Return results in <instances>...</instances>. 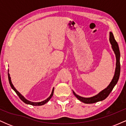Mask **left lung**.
I'll return each mask as SVG.
<instances>
[{
    "mask_svg": "<svg viewBox=\"0 0 126 126\" xmlns=\"http://www.w3.org/2000/svg\"><path fill=\"white\" fill-rule=\"evenodd\" d=\"M110 43L112 45V48L113 49V51H114V53L115 54V57H116V68H115V72L114 78L112 79V80H111L110 85L107 86V88H105L103 91L99 92L98 95H95V96H93V97L83 98L79 96V95H76L73 92V94L75 95V96L79 100L84 102L85 104H93L95 103L96 102H98V101H101L105 99L109 95L112 89H113L114 87L116 85V83H117L118 79H119L120 73V53L118 45L117 43V41H115L112 32L110 33Z\"/></svg>",
    "mask_w": 126,
    "mask_h": 126,
    "instance_id": "1",
    "label": "left lung"
}]
</instances>
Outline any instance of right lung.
<instances>
[{
  "mask_svg": "<svg viewBox=\"0 0 126 126\" xmlns=\"http://www.w3.org/2000/svg\"><path fill=\"white\" fill-rule=\"evenodd\" d=\"M9 72V71H8ZM8 79H9V83H10V85H11V88H12L13 89H14V91H15V92L16 93V94L18 95V96L19 97L20 99H21L22 101H23L24 102H25V104H30V105H35V106H40V105H43L45 104L46 103H47L48 101L50 100V99H51V98L53 96V92H54V88L53 89V91H52V92H51V94L50 95V96H49V97L47 98V99H46V100L43 101H41V102H31V101H29L27 100V99H26L24 97V96L22 95L21 94L19 93V92H18V91L16 90V89H15V87L14 86V85H12V82H11V77H10V75H9V73H8Z\"/></svg>",
  "mask_w": 126,
  "mask_h": 126,
  "instance_id": "add662e5",
  "label": "right lung"
}]
</instances>
